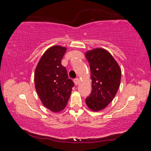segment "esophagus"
I'll list each match as a JSON object with an SVG mask.
<instances>
[{"instance_id":"34e87169","label":"esophagus","mask_w":151,"mask_h":151,"mask_svg":"<svg viewBox=\"0 0 151 151\" xmlns=\"http://www.w3.org/2000/svg\"><path fill=\"white\" fill-rule=\"evenodd\" d=\"M80 82H81V81H80V79H79L78 78H75V80H74V83H75V84L76 85H78L79 83H80Z\"/></svg>"}]
</instances>
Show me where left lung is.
<instances>
[{"instance_id":"1","label":"left lung","mask_w":151,"mask_h":151,"mask_svg":"<svg viewBox=\"0 0 151 151\" xmlns=\"http://www.w3.org/2000/svg\"><path fill=\"white\" fill-rule=\"evenodd\" d=\"M90 66L92 91L86 104L94 112L103 110L113 100L121 84V69L108 50L96 48L85 52Z\"/></svg>"}]
</instances>
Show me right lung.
Returning <instances> with one entry per match:
<instances>
[{"instance_id": "right-lung-1", "label": "right lung", "mask_w": 151, "mask_h": 151, "mask_svg": "<svg viewBox=\"0 0 151 151\" xmlns=\"http://www.w3.org/2000/svg\"><path fill=\"white\" fill-rule=\"evenodd\" d=\"M66 48L52 46L45 51L35 72V85L38 96L46 108L58 112L65 108L74 83L68 78L61 60Z\"/></svg>"}]
</instances>
